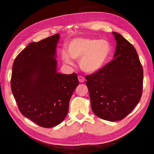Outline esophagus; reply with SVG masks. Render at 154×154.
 I'll use <instances>...</instances> for the list:
<instances>
[{"label": "esophagus", "mask_w": 154, "mask_h": 154, "mask_svg": "<svg viewBox=\"0 0 154 154\" xmlns=\"http://www.w3.org/2000/svg\"><path fill=\"white\" fill-rule=\"evenodd\" d=\"M78 80H79V82H80L83 83V82H85V78L83 77V76L80 75V76H78Z\"/></svg>", "instance_id": "34e87169"}]
</instances>
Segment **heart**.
<instances>
[{
  "label": "heart",
  "mask_w": 154,
  "mask_h": 154,
  "mask_svg": "<svg viewBox=\"0 0 154 154\" xmlns=\"http://www.w3.org/2000/svg\"><path fill=\"white\" fill-rule=\"evenodd\" d=\"M67 51H62L63 61L71 63V58L80 60V66L88 73L99 71L106 62L111 53V45L108 41L92 38H77L67 44Z\"/></svg>",
  "instance_id": "obj_1"
}]
</instances>
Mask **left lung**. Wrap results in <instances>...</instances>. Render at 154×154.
Wrapping results in <instances>:
<instances>
[{"label":"left lung","mask_w":154,"mask_h":154,"mask_svg":"<svg viewBox=\"0 0 154 154\" xmlns=\"http://www.w3.org/2000/svg\"><path fill=\"white\" fill-rule=\"evenodd\" d=\"M114 59L99 71L85 76L92 110L97 117L110 122L122 120L141 100L143 70L136 49L114 32Z\"/></svg>","instance_id":"obj_1"}]
</instances>
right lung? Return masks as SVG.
<instances>
[{"label":"right lung","instance_id":"right-lung-1","mask_svg":"<svg viewBox=\"0 0 154 154\" xmlns=\"http://www.w3.org/2000/svg\"><path fill=\"white\" fill-rule=\"evenodd\" d=\"M58 34L31 42L14 60L11 91L23 116L44 128L61 123L79 84L77 74L57 72Z\"/></svg>","mask_w":154,"mask_h":154}]
</instances>
